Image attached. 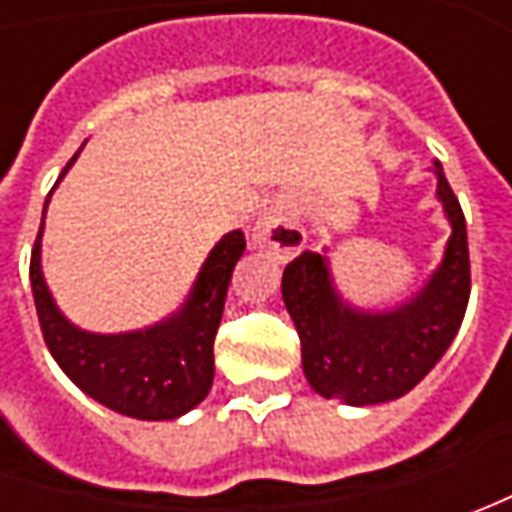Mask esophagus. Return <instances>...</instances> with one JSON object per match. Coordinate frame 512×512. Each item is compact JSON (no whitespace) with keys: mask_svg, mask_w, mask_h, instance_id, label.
Segmentation results:
<instances>
[{"mask_svg":"<svg viewBox=\"0 0 512 512\" xmlns=\"http://www.w3.org/2000/svg\"><path fill=\"white\" fill-rule=\"evenodd\" d=\"M250 239H253V247L273 253L276 259H290L302 253L307 245L305 227L299 225L296 207L287 199H276L265 207V213L253 225Z\"/></svg>","mask_w":512,"mask_h":512,"instance_id":"34e87169","label":"esophagus"}]
</instances>
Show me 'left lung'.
I'll use <instances>...</instances> for the list:
<instances>
[{
	"label": "left lung",
	"instance_id": "left-lung-1",
	"mask_svg": "<svg viewBox=\"0 0 512 512\" xmlns=\"http://www.w3.org/2000/svg\"><path fill=\"white\" fill-rule=\"evenodd\" d=\"M433 173L453 233L442 265L410 302L376 313L347 305L333 285L327 256L313 250L285 267L282 299L302 342V367L325 399L353 407L399 399L436 367L462 327L470 299L467 225L439 162Z\"/></svg>",
	"mask_w": 512,
	"mask_h": 512
}]
</instances>
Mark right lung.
<instances>
[{"instance_id":"1","label":"right lung","mask_w":512,"mask_h":512,"mask_svg":"<svg viewBox=\"0 0 512 512\" xmlns=\"http://www.w3.org/2000/svg\"><path fill=\"white\" fill-rule=\"evenodd\" d=\"M76 156L65 165L62 176ZM48 202L50 196L45 199V210ZM42 230L45 216L30 253V287L50 356L70 382L90 399L130 419L165 422L193 410L213 384V339L225 313L233 267L245 253V233L233 230L216 242L185 305L170 319L145 330L105 336L68 322L53 302L42 276Z\"/></svg>"}]
</instances>
